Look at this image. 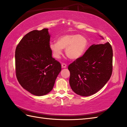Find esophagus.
Returning <instances> with one entry per match:
<instances>
[{
    "label": "esophagus",
    "instance_id": "34e87169",
    "mask_svg": "<svg viewBox=\"0 0 127 127\" xmlns=\"http://www.w3.org/2000/svg\"><path fill=\"white\" fill-rule=\"evenodd\" d=\"M62 67L63 68H66V65L65 63H62Z\"/></svg>",
    "mask_w": 127,
    "mask_h": 127
}]
</instances>
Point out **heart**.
I'll list each match as a JSON object with an SVG mask.
<instances>
[{
	"label": "heart",
	"mask_w": 127,
	"mask_h": 127,
	"mask_svg": "<svg viewBox=\"0 0 127 127\" xmlns=\"http://www.w3.org/2000/svg\"><path fill=\"white\" fill-rule=\"evenodd\" d=\"M88 45V40L85 36L69 34L59 37L57 42H51L49 47L56 58L60 57L62 49L65 48L66 56L72 60H76L85 53Z\"/></svg>",
	"instance_id": "b5f03b06"
}]
</instances>
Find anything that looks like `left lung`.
<instances>
[{
	"label": "left lung",
	"instance_id": "8db88e82",
	"mask_svg": "<svg viewBox=\"0 0 127 127\" xmlns=\"http://www.w3.org/2000/svg\"><path fill=\"white\" fill-rule=\"evenodd\" d=\"M112 57V48L109 42L91 46L81 57L68 66L72 90L83 96L98 92L111 77Z\"/></svg>",
	"mask_w": 127,
	"mask_h": 127
}]
</instances>
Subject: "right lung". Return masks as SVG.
Instances as JSON below:
<instances>
[{
	"label": "right lung",
	"mask_w": 127,
	"mask_h": 127,
	"mask_svg": "<svg viewBox=\"0 0 127 127\" xmlns=\"http://www.w3.org/2000/svg\"><path fill=\"white\" fill-rule=\"evenodd\" d=\"M48 29L27 34L15 51L16 75L21 86L31 94L42 96L52 91L61 64L52 57Z\"/></svg>",
	"instance_id": "1"
}]
</instances>
